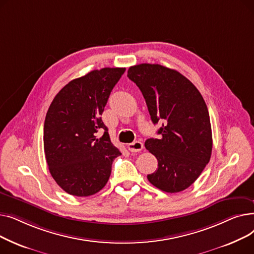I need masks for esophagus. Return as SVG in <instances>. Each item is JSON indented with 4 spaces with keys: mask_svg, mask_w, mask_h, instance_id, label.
Segmentation results:
<instances>
[{
    "mask_svg": "<svg viewBox=\"0 0 254 254\" xmlns=\"http://www.w3.org/2000/svg\"><path fill=\"white\" fill-rule=\"evenodd\" d=\"M127 149L130 152H139L143 149V144L140 141H135V142L129 143L127 145Z\"/></svg>",
    "mask_w": 254,
    "mask_h": 254,
    "instance_id": "obj_1",
    "label": "esophagus"
}]
</instances>
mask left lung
I'll use <instances>...</instances> for the list:
<instances>
[{"label": "left lung", "instance_id": "left-lung-1", "mask_svg": "<svg viewBox=\"0 0 254 254\" xmlns=\"http://www.w3.org/2000/svg\"><path fill=\"white\" fill-rule=\"evenodd\" d=\"M127 77L140 88L152 123H163L159 139L145 147L157 159L149 182L166 192L186 190L209 163L212 130L207 105L197 88L178 71L157 64L132 65Z\"/></svg>", "mask_w": 254, "mask_h": 254}]
</instances>
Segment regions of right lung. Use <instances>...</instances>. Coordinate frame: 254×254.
<instances>
[{"label": "right lung", "mask_w": 254, "mask_h": 254, "mask_svg": "<svg viewBox=\"0 0 254 254\" xmlns=\"http://www.w3.org/2000/svg\"><path fill=\"white\" fill-rule=\"evenodd\" d=\"M126 68H103L64 85L47 111L44 151L52 178L69 194L99 192L120 151L111 143L101 115ZM105 130L101 138L99 130Z\"/></svg>", "instance_id": "obj_1"}]
</instances>
